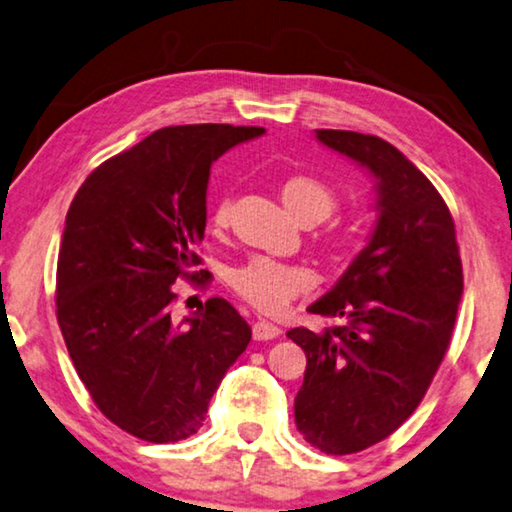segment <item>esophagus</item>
<instances>
[{"label": "esophagus", "instance_id": "obj_1", "mask_svg": "<svg viewBox=\"0 0 512 512\" xmlns=\"http://www.w3.org/2000/svg\"><path fill=\"white\" fill-rule=\"evenodd\" d=\"M251 334H254L256 341H270V338H277L281 334V329L274 322L256 320L254 327H251Z\"/></svg>", "mask_w": 512, "mask_h": 512}]
</instances>
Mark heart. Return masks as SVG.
Returning <instances> with one entry per match:
<instances>
[{"mask_svg":"<svg viewBox=\"0 0 512 512\" xmlns=\"http://www.w3.org/2000/svg\"><path fill=\"white\" fill-rule=\"evenodd\" d=\"M281 201L297 222H322L336 208V194L313 176H290L279 187ZM231 222V201L219 199L210 212V224L215 231H224ZM231 288L242 300H247L258 311L277 313L306 293L316 277L309 267L272 261L265 256H254L247 263L233 267L229 274Z\"/></svg>","mask_w":512,"mask_h":512,"instance_id":"heart-1","label":"heart"}]
</instances>
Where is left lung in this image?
<instances>
[{"label":"left lung","instance_id":"obj_1","mask_svg":"<svg viewBox=\"0 0 512 512\" xmlns=\"http://www.w3.org/2000/svg\"><path fill=\"white\" fill-rule=\"evenodd\" d=\"M377 180L368 245L309 313L341 318L288 338L306 355L295 423L329 455L364 451L410 419L451 343L462 297V261L451 210L407 157L375 135L316 130Z\"/></svg>","mask_w":512,"mask_h":512}]
</instances>
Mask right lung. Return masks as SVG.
Returning <instances> with one entry per match:
<instances>
[{"mask_svg": "<svg viewBox=\"0 0 512 512\" xmlns=\"http://www.w3.org/2000/svg\"><path fill=\"white\" fill-rule=\"evenodd\" d=\"M265 128L171 125L109 157L77 190L57 263V320L98 410L144 442L203 426L212 393L251 341L222 297L180 325L174 283L192 272L206 231L210 164Z\"/></svg>", "mask_w": 512, "mask_h": 512, "instance_id": "obj_1", "label": "right lung"}]
</instances>
